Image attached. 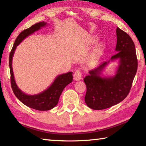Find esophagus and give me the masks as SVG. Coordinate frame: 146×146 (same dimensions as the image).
Returning a JSON list of instances; mask_svg holds the SVG:
<instances>
[{"label": "esophagus", "mask_w": 146, "mask_h": 146, "mask_svg": "<svg viewBox=\"0 0 146 146\" xmlns=\"http://www.w3.org/2000/svg\"><path fill=\"white\" fill-rule=\"evenodd\" d=\"M73 77L74 79H75V80L76 81L80 80L81 79H82V73H81L79 70L76 71L73 75Z\"/></svg>", "instance_id": "esophagus-1"}]
</instances>
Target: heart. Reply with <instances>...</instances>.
<instances>
[{
  "label": "heart",
  "instance_id": "obj_1",
  "mask_svg": "<svg viewBox=\"0 0 146 146\" xmlns=\"http://www.w3.org/2000/svg\"><path fill=\"white\" fill-rule=\"evenodd\" d=\"M98 41V38L93 37L90 40V44H93ZM105 50V45L103 42H100L97 44L93 48L92 52L89 58V62L90 64H95L98 62V60L102 56Z\"/></svg>",
  "mask_w": 146,
  "mask_h": 146
}]
</instances>
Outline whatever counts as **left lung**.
Instances as JSON below:
<instances>
[{"instance_id": "left-lung-1", "label": "left lung", "mask_w": 146, "mask_h": 146, "mask_svg": "<svg viewBox=\"0 0 146 146\" xmlns=\"http://www.w3.org/2000/svg\"><path fill=\"white\" fill-rule=\"evenodd\" d=\"M117 53L89 71L84 81L86 85L85 102L95 110H104L124 99L129 93L137 71L138 61L135 46L131 38L122 29L117 28ZM118 60L119 65L115 76L104 77L102 71L110 61Z\"/></svg>"}]
</instances>
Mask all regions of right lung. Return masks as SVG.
Masks as SVG:
<instances>
[{
  "mask_svg": "<svg viewBox=\"0 0 146 146\" xmlns=\"http://www.w3.org/2000/svg\"><path fill=\"white\" fill-rule=\"evenodd\" d=\"M47 26L46 22H40L31 26L28 29H24L17 36L13 44L9 58V66L11 73V84L15 95L17 98L23 103L24 105L30 108L38 111H48L51 110L58 102L59 98L64 89L69 84L73 81V72H68L66 73L61 74L56 76L53 83L49 86V87L36 95H28L22 91L17 86L15 80L13 71L12 68V60L14 55L15 51L17 46L28 36L31 35L34 32L40 29L43 27Z\"/></svg>",
  "mask_w": 146,
  "mask_h": 146,
  "instance_id": "1",
  "label": "right lung"
}]
</instances>
